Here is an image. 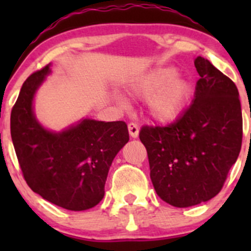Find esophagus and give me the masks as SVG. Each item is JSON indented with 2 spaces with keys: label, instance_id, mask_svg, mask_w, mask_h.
Here are the masks:
<instances>
[{
  "label": "esophagus",
  "instance_id": "obj_1",
  "mask_svg": "<svg viewBox=\"0 0 251 251\" xmlns=\"http://www.w3.org/2000/svg\"><path fill=\"white\" fill-rule=\"evenodd\" d=\"M128 127V132H130V136L132 138H137L138 137V132H140V128H138V125L135 123H130L127 125Z\"/></svg>",
  "mask_w": 251,
  "mask_h": 251
}]
</instances>
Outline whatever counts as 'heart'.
<instances>
[{"label":"heart","instance_id":"obj_1","mask_svg":"<svg viewBox=\"0 0 251 251\" xmlns=\"http://www.w3.org/2000/svg\"><path fill=\"white\" fill-rule=\"evenodd\" d=\"M140 97L148 98L149 113L160 123L175 121L186 109L193 93L191 82L171 67H161L142 76L133 86Z\"/></svg>","mask_w":251,"mask_h":251}]
</instances>
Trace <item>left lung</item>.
<instances>
[{
    "label": "left lung",
    "mask_w": 251,
    "mask_h": 251,
    "mask_svg": "<svg viewBox=\"0 0 251 251\" xmlns=\"http://www.w3.org/2000/svg\"><path fill=\"white\" fill-rule=\"evenodd\" d=\"M201 78L194 100L166 126H142L151 179L168 204L188 207L220 193L242 148L239 93L228 76L203 57L194 60Z\"/></svg>",
    "instance_id": "left-lung-1"
}]
</instances>
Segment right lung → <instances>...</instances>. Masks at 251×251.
<instances>
[{
    "label": "right lung",
    "mask_w": 251,
    "mask_h": 251,
    "mask_svg": "<svg viewBox=\"0 0 251 251\" xmlns=\"http://www.w3.org/2000/svg\"><path fill=\"white\" fill-rule=\"evenodd\" d=\"M50 64L23 83L11 113V136L27 186L50 203L81 211L104 197V184L113 159L128 142L125 121L85 119L55 133L35 119L32 100Z\"/></svg>",
    "instance_id": "right-lung-1"
}]
</instances>
